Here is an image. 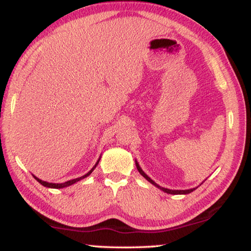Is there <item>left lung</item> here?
I'll list each match as a JSON object with an SVG mask.
<instances>
[{
	"instance_id": "8db88e82",
	"label": "left lung",
	"mask_w": 251,
	"mask_h": 251,
	"mask_svg": "<svg viewBox=\"0 0 251 251\" xmlns=\"http://www.w3.org/2000/svg\"><path fill=\"white\" fill-rule=\"evenodd\" d=\"M135 162H136L137 170L139 171V174L142 175V176H143L144 178H145L146 180H149L151 184H153L154 186L157 187V188H160L161 191H163L164 193H168V194H188V193H191V192H193L194 190H197V188H198V187H194V188H190V190H169V188H164V187H161L160 185H157V184L155 183V181L151 179V178H150L149 176H147V175H146L145 173H144L143 169H142V168H140V166H139V163L137 162V160H135Z\"/></svg>"
}]
</instances>
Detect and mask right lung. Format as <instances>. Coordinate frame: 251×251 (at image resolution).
Listing matches in <instances>:
<instances>
[{"label": "right lung", "mask_w": 251, "mask_h": 251, "mask_svg": "<svg viewBox=\"0 0 251 251\" xmlns=\"http://www.w3.org/2000/svg\"><path fill=\"white\" fill-rule=\"evenodd\" d=\"M99 160H100V157H99L98 159V161L97 162H96V164L94 166V168H92V169L89 171L88 174H85L84 176H82V177H78V178H75V179H72V180H67V181H65V183H60V184H56V183H48V181H44V180H42V179H40V178H37L36 176H34L33 175V177L35 178V179L39 181V183L41 184V185H43L44 187H49V188H64V187H67V186H71V185H73V184H75L76 183V181H78V180H81V179H83V178H85V177H88L89 175H90L92 171H94V169L96 167H97V164L99 163Z\"/></svg>", "instance_id": "right-lung-1"}]
</instances>
